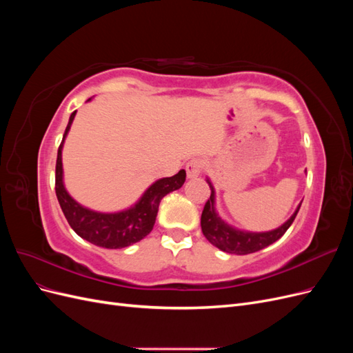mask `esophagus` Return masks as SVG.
<instances>
[{"instance_id":"34e87169","label":"esophagus","mask_w":353,"mask_h":353,"mask_svg":"<svg viewBox=\"0 0 353 353\" xmlns=\"http://www.w3.org/2000/svg\"><path fill=\"white\" fill-rule=\"evenodd\" d=\"M203 169H205V162L201 159H191L190 162L185 165V170H187V176L188 178H197Z\"/></svg>"}]
</instances>
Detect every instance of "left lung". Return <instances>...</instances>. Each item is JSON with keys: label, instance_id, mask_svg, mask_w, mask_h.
Here are the masks:
<instances>
[{"label": "left lung", "instance_id": "1", "mask_svg": "<svg viewBox=\"0 0 353 353\" xmlns=\"http://www.w3.org/2000/svg\"><path fill=\"white\" fill-rule=\"evenodd\" d=\"M209 187L212 190V193H210V199H208L206 205L201 212V221H200L201 231H203V236L215 245V248L227 253L249 254L253 252H258L261 249H265L266 245L275 243L276 240L284 236V232L288 230V227L292 225L299 209H301V206H299L292 215V218L288 219L284 225H281L280 228H276L274 231L244 232V231L231 228L225 222L221 221V218H218L215 212V191H213L210 183H209Z\"/></svg>", "mask_w": 353, "mask_h": 353}]
</instances>
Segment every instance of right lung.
Segmentation results:
<instances>
[{
    "label": "right lung",
    "instance_id": "right-lung-1",
    "mask_svg": "<svg viewBox=\"0 0 353 353\" xmlns=\"http://www.w3.org/2000/svg\"><path fill=\"white\" fill-rule=\"evenodd\" d=\"M74 114H77V112L70 114L65 135H63L59 147L56 163V194L69 225L83 240L105 249H122L143 240L154 227L160 200L166 194L183 187L185 181V170L181 169L174 176L156 181L145 191L141 200L128 210L119 213H99L82 208L79 203L74 201L68 194L65 185H63L61 147Z\"/></svg>",
    "mask_w": 353,
    "mask_h": 353
}]
</instances>
